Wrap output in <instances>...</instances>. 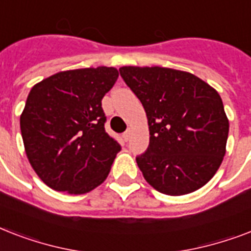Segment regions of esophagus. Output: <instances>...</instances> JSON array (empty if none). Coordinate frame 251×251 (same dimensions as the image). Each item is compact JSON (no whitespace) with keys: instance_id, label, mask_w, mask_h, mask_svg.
<instances>
[{"instance_id":"obj_1","label":"esophagus","mask_w":251,"mask_h":251,"mask_svg":"<svg viewBox=\"0 0 251 251\" xmlns=\"http://www.w3.org/2000/svg\"><path fill=\"white\" fill-rule=\"evenodd\" d=\"M130 137H131V129H127L125 131V133H124V139H125V141L127 142L130 139Z\"/></svg>"}]
</instances>
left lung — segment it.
<instances>
[{"label":"left lung","instance_id":"left-lung-1","mask_svg":"<svg viewBox=\"0 0 251 251\" xmlns=\"http://www.w3.org/2000/svg\"><path fill=\"white\" fill-rule=\"evenodd\" d=\"M120 74L149 120V149L137 156L146 181L167 195L204 186L222 164L229 131L218 91L191 73L160 66H124Z\"/></svg>","mask_w":251,"mask_h":251}]
</instances>
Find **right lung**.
Here are the masks:
<instances>
[{
  "label": "right lung",
  "instance_id": "obj_1",
  "mask_svg": "<svg viewBox=\"0 0 251 251\" xmlns=\"http://www.w3.org/2000/svg\"><path fill=\"white\" fill-rule=\"evenodd\" d=\"M118 78L114 68L60 72L31 88L21 114L25 155L53 190L84 194L108 177L121 150L104 129V95Z\"/></svg>",
  "mask_w": 251,
  "mask_h": 251
}]
</instances>
